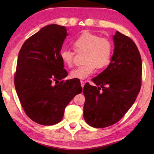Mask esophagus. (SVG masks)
Instances as JSON below:
<instances>
[{"label":"esophagus","mask_w":154,"mask_h":154,"mask_svg":"<svg viewBox=\"0 0 154 154\" xmlns=\"http://www.w3.org/2000/svg\"><path fill=\"white\" fill-rule=\"evenodd\" d=\"M81 85H82V88H83V87H84V85H85V82H83V81H81Z\"/></svg>","instance_id":"obj_1"}]
</instances>
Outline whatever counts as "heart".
<instances>
[{"label": "heart", "instance_id": "1", "mask_svg": "<svg viewBox=\"0 0 154 154\" xmlns=\"http://www.w3.org/2000/svg\"><path fill=\"white\" fill-rule=\"evenodd\" d=\"M75 53H85L83 63L71 72L73 79H84L96 71L105 69L109 64L113 55V45L111 41L105 37H100L88 31H84L75 38L72 42ZM75 52L68 49H62L60 58L67 67L74 64Z\"/></svg>", "mask_w": 154, "mask_h": 154}]
</instances>
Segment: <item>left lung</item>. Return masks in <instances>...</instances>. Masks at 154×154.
<instances>
[{
    "instance_id": "obj_1",
    "label": "left lung",
    "mask_w": 154,
    "mask_h": 154,
    "mask_svg": "<svg viewBox=\"0 0 154 154\" xmlns=\"http://www.w3.org/2000/svg\"><path fill=\"white\" fill-rule=\"evenodd\" d=\"M114 53L107 68L86 83L83 118L90 126L103 128L117 123L133 105L141 88L142 62L136 44L117 31Z\"/></svg>"
}]
</instances>
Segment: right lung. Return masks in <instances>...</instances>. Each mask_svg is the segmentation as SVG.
<instances>
[{"label": "right lung", "mask_w": 154, "mask_h": 154, "mask_svg": "<svg viewBox=\"0 0 154 154\" xmlns=\"http://www.w3.org/2000/svg\"><path fill=\"white\" fill-rule=\"evenodd\" d=\"M68 34L65 27H43L23 44L18 55L14 84L23 109L36 123L60 122L68 104L82 91L80 81L68 75L60 51Z\"/></svg>", "instance_id": "right-lung-1"}]
</instances>
